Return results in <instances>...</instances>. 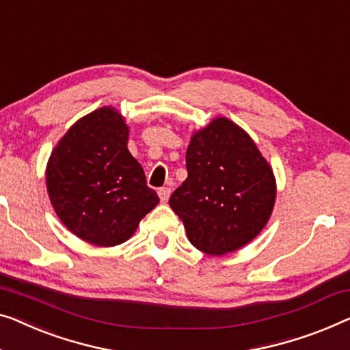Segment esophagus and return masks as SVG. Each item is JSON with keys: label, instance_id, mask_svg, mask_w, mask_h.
Segmentation results:
<instances>
[{"label": "esophagus", "instance_id": "obj_1", "mask_svg": "<svg viewBox=\"0 0 350 350\" xmlns=\"http://www.w3.org/2000/svg\"><path fill=\"white\" fill-rule=\"evenodd\" d=\"M170 187H167V186H164V187H159L158 189V194H159V199H161V202H163V204H165L167 200H169V197H170Z\"/></svg>", "mask_w": 350, "mask_h": 350}]
</instances>
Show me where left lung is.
I'll list each match as a JSON object with an SVG mask.
<instances>
[{"label":"left lung","mask_w":350,"mask_h":350,"mask_svg":"<svg viewBox=\"0 0 350 350\" xmlns=\"http://www.w3.org/2000/svg\"><path fill=\"white\" fill-rule=\"evenodd\" d=\"M187 178L169 205L189 241L206 254L237 251L260 234L276 197L275 176L252 139L227 118L192 135Z\"/></svg>","instance_id":"left-lung-1"}]
</instances>
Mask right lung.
I'll list each match as a JSON object with an SVG mask.
<instances>
[{
    "label": "right lung",
    "instance_id": "1",
    "mask_svg": "<svg viewBox=\"0 0 350 350\" xmlns=\"http://www.w3.org/2000/svg\"><path fill=\"white\" fill-rule=\"evenodd\" d=\"M129 129L112 107L80 118L47 164V191L63 224L96 246L129 240L159 197L128 150Z\"/></svg>",
    "mask_w": 350,
    "mask_h": 350
}]
</instances>
